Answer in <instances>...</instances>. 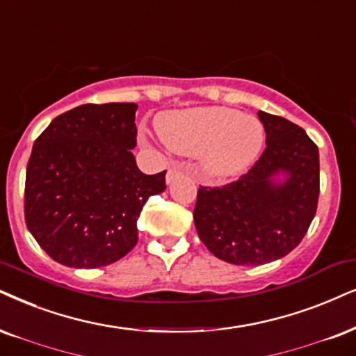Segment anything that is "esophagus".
<instances>
[{
	"instance_id": "esophagus-1",
	"label": "esophagus",
	"mask_w": 356,
	"mask_h": 356,
	"mask_svg": "<svg viewBox=\"0 0 356 356\" xmlns=\"http://www.w3.org/2000/svg\"><path fill=\"white\" fill-rule=\"evenodd\" d=\"M182 172V168L181 165H177V164H172L169 168V170H168V174H165V182L168 184H170V182H174V179L177 177L179 174Z\"/></svg>"
}]
</instances>
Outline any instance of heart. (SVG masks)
Masks as SVG:
<instances>
[{
    "instance_id": "b5f03b06",
    "label": "heart",
    "mask_w": 356,
    "mask_h": 356,
    "mask_svg": "<svg viewBox=\"0 0 356 356\" xmlns=\"http://www.w3.org/2000/svg\"><path fill=\"white\" fill-rule=\"evenodd\" d=\"M156 129L169 149L199 156L202 172L211 179H230L248 169L266 139L256 116L228 106L164 111L156 118Z\"/></svg>"
}]
</instances>
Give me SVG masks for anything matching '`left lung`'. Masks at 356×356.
<instances>
[{
  "label": "left lung",
  "mask_w": 356,
  "mask_h": 356,
  "mask_svg": "<svg viewBox=\"0 0 356 356\" xmlns=\"http://www.w3.org/2000/svg\"><path fill=\"white\" fill-rule=\"evenodd\" d=\"M266 149L236 182L200 187L193 222L217 258L259 266L289 254L316 217L318 149L307 133L281 116L258 111Z\"/></svg>",
  "instance_id": "obj_1"
}]
</instances>
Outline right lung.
<instances>
[{
	"label": "right lung",
	"instance_id": "1",
	"mask_svg": "<svg viewBox=\"0 0 356 356\" xmlns=\"http://www.w3.org/2000/svg\"><path fill=\"white\" fill-rule=\"evenodd\" d=\"M136 103L80 105L35 139L26 169L24 215L31 235L54 261L93 269L138 243V218L164 192V172L138 169Z\"/></svg>",
	"mask_w": 356,
	"mask_h": 356
}]
</instances>
